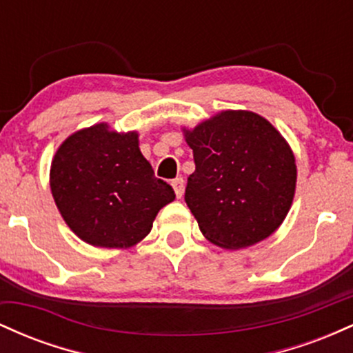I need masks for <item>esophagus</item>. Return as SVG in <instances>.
Returning <instances> with one entry per match:
<instances>
[{
    "instance_id": "esophagus-1",
    "label": "esophagus",
    "mask_w": 353,
    "mask_h": 353,
    "mask_svg": "<svg viewBox=\"0 0 353 353\" xmlns=\"http://www.w3.org/2000/svg\"><path fill=\"white\" fill-rule=\"evenodd\" d=\"M171 184L174 188V192H176V196L182 197V194H184V179H182V177H176Z\"/></svg>"
}]
</instances>
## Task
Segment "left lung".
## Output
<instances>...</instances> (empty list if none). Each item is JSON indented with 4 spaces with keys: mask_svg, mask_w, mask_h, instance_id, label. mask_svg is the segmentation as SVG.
I'll return each instance as SVG.
<instances>
[{
    "mask_svg": "<svg viewBox=\"0 0 353 353\" xmlns=\"http://www.w3.org/2000/svg\"><path fill=\"white\" fill-rule=\"evenodd\" d=\"M184 137L196 163L184 199L204 237L222 249H244L274 234L297 182L281 132L255 112L222 111L184 129Z\"/></svg>",
    "mask_w": 353,
    "mask_h": 353,
    "instance_id": "1",
    "label": "left lung"
}]
</instances>
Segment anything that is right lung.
I'll return each mask as SVG.
<instances>
[{
  "instance_id": "obj_1",
  "label": "right lung",
  "mask_w": 353,
  "mask_h": 353,
  "mask_svg": "<svg viewBox=\"0 0 353 353\" xmlns=\"http://www.w3.org/2000/svg\"><path fill=\"white\" fill-rule=\"evenodd\" d=\"M50 185L72 232L106 249L143 241L157 212L176 199L141 154L137 132L111 131L106 123L76 131L59 145Z\"/></svg>"
}]
</instances>
